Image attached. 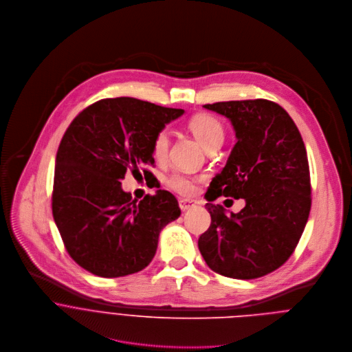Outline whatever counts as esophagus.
Instances as JSON below:
<instances>
[{
	"mask_svg": "<svg viewBox=\"0 0 352 352\" xmlns=\"http://www.w3.org/2000/svg\"><path fill=\"white\" fill-rule=\"evenodd\" d=\"M195 205L191 201H186V199H180L179 201V208L182 209V212H186V210H188V209H191Z\"/></svg>",
	"mask_w": 352,
	"mask_h": 352,
	"instance_id": "esophagus-1",
	"label": "esophagus"
}]
</instances>
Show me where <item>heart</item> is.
I'll list each match as a JSON object with an SVG mask.
<instances>
[{
  "label": "heart",
  "instance_id": "heart-1",
  "mask_svg": "<svg viewBox=\"0 0 352 352\" xmlns=\"http://www.w3.org/2000/svg\"><path fill=\"white\" fill-rule=\"evenodd\" d=\"M188 129L195 136V139L204 146L205 150L212 147H219L224 140V125L221 121L212 115L199 113L190 118L187 122ZM153 155L155 160H165L169 151V135L165 129L160 131L153 139ZM197 177L184 175V173H173L166 180V184L173 191L190 197L194 195L197 191Z\"/></svg>",
  "mask_w": 352,
  "mask_h": 352
}]
</instances>
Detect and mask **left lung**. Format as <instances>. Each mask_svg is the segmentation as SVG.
<instances>
[{
	"label": "left lung",
	"mask_w": 352,
	"mask_h": 352,
	"mask_svg": "<svg viewBox=\"0 0 352 352\" xmlns=\"http://www.w3.org/2000/svg\"><path fill=\"white\" fill-rule=\"evenodd\" d=\"M230 118L236 143L206 192L212 224L198 240L208 266L219 274L251 280L278 269L305 231L311 186L307 153L298 126L277 104L245 100L204 105ZM243 197L230 217L211 202Z\"/></svg>",
	"instance_id": "obj_1"
}]
</instances>
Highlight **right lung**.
I'll return each instance as SVG.
<instances>
[{
  "instance_id": "add662e5",
  "label": "right lung",
  "mask_w": 352,
  "mask_h": 352,
  "mask_svg": "<svg viewBox=\"0 0 352 352\" xmlns=\"http://www.w3.org/2000/svg\"><path fill=\"white\" fill-rule=\"evenodd\" d=\"M183 109L129 97L101 100L65 131L56 155L52 210L71 258L100 277L144 269L161 230L180 216L165 190L132 199L121 188L126 172L153 176V139Z\"/></svg>"
}]
</instances>
